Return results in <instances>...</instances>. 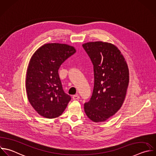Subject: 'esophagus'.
Instances as JSON below:
<instances>
[{
  "instance_id": "34e87169",
  "label": "esophagus",
  "mask_w": 156,
  "mask_h": 156,
  "mask_svg": "<svg viewBox=\"0 0 156 156\" xmlns=\"http://www.w3.org/2000/svg\"><path fill=\"white\" fill-rule=\"evenodd\" d=\"M80 98V96L79 94H75V95H73V100H77Z\"/></svg>"
}]
</instances>
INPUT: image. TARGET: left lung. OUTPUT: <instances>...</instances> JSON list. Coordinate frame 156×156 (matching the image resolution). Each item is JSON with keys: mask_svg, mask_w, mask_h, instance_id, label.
I'll return each instance as SVG.
<instances>
[{"mask_svg": "<svg viewBox=\"0 0 156 156\" xmlns=\"http://www.w3.org/2000/svg\"><path fill=\"white\" fill-rule=\"evenodd\" d=\"M93 65L94 88L90 101L84 104L87 116L103 122L121 107L129 83V69L120 51L108 43L89 42L82 45Z\"/></svg>", "mask_w": 156, "mask_h": 156, "instance_id": "8db88e82", "label": "left lung"}]
</instances>
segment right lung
Returning a JSON list of instances; mask_svg holds the SVG:
<instances>
[{
  "label": "right lung",
  "instance_id": "add662e5",
  "mask_svg": "<svg viewBox=\"0 0 156 156\" xmlns=\"http://www.w3.org/2000/svg\"><path fill=\"white\" fill-rule=\"evenodd\" d=\"M75 52L73 46L49 43L32 56L27 71L26 91L29 101L41 116L47 118L59 116L71 99L63 89L58 69Z\"/></svg>",
  "mask_w": 156,
  "mask_h": 156
}]
</instances>
